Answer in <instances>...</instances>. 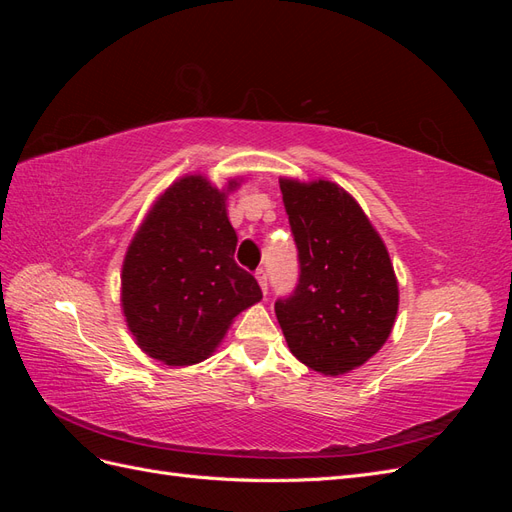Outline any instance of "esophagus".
<instances>
[{"instance_id": "1", "label": "esophagus", "mask_w": 512, "mask_h": 512, "mask_svg": "<svg viewBox=\"0 0 512 512\" xmlns=\"http://www.w3.org/2000/svg\"><path fill=\"white\" fill-rule=\"evenodd\" d=\"M256 280H258V284H260V290L267 294V290H269V288H267V273L262 271V269H258V271H256Z\"/></svg>"}]
</instances>
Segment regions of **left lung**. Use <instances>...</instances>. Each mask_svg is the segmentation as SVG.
I'll return each mask as SVG.
<instances>
[{
    "mask_svg": "<svg viewBox=\"0 0 512 512\" xmlns=\"http://www.w3.org/2000/svg\"><path fill=\"white\" fill-rule=\"evenodd\" d=\"M280 190L301 275L292 297L275 303L277 322L303 365L344 376L367 363L393 331L399 286L389 250L337 183L282 177Z\"/></svg>",
    "mask_w": 512,
    "mask_h": 512,
    "instance_id": "8db88e82",
    "label": "left lung"
}]
</instances>
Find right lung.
<instances>
[{"label": "right lung", "instance_id": "1", "mask_svg": "<svg viewBox=\"0 0 512 512\" xmlns=\"http://www.w3.org/2000/svg\"><path fill=\"white\" fill-rule=\"evenodd\" d=\"M226 188L183 175L158 196L128 245L121 309L136 346L151 359L185 367L209 359L243 309L262 299L254 275L235 262L237 232Z\"/></svg>", "mask_w": 512, "mask_h": 512}]
</instances>
